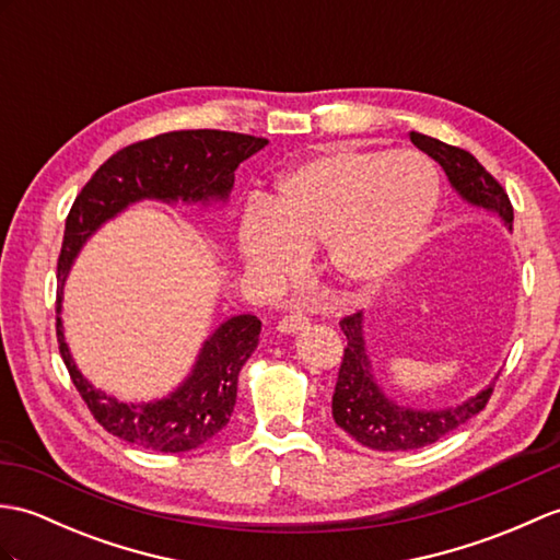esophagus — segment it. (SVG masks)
<instances>
[{
  "label": "esophagus",
  "instance_id": "obj_1",
  "mask_svg": "<svg viewBox=\"0 0 560 560\" xmlns=\"http://www.w3.org/2000/svg\"><path fill=\"white\" fill-rule=\"evenodd\" d=\"M307 324H310V319L303 315V312H289V315H283V317L279 319V331H283V334H295V331L305 329Z\"/></svg>",
  "mask_w": 560,
  "mask_h": 560
}]
</instances>
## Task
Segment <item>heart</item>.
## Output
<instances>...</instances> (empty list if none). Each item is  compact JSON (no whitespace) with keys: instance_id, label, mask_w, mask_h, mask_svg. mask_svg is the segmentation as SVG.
Instances as JSON below:
<instances>
[{"instance_id":"b5f03b06","label":"heart","mask_w":560,"mask_h":560,"mask_svg":"<svg viewBox=\"0 0 560 560\" xmlns=\"http://www.w3.org/2000/svg\"><path fill=\"white\" fill-rule=\"evenodd\" d=\"M436 200L439 176L420 152L334 148L283 174L275 202H248L238 250L255 279L283 283L322 245L336 283L370 291L418 253Z\"/></svg>"}]
</instances>
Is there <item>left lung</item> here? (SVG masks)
Listing matches in <instances>:
<instances>
[{"label": "left lung", "instance_id": "8db88e82", "mask_svg": "<svg viewBox=\"0 0 560 560\" xmlns=\"http://www.w3.org/2000/svg\"><path fill=\"white\" fill-rule=\"evenodd\" d=\"M410 140L415 148H420L441 164L451 186L458 190L463 200L497 212L503 224L513 229V205L509 192L470 152L415 131L410 133ZM341 331L346 334L348 346L343 350L339 380H336L331 396V415L334 422L358 444L372 451L422 448L470 422L475 415L487 408L493 384L482 388L477 396L463 400L460 406L444 410H415L398 406L396 400L384 396L372 374V362L368 358L365 339H362V312L343 317Z\"/></svg>", "mask_w": 560, "mask_h": 560}]
</instances>
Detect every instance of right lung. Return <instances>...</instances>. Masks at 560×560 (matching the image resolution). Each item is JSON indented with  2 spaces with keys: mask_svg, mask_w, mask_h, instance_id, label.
Instances as JSON below:
<instances>
[{
  "mask_svg": "<svg viewBox=\"0 0 560 560\" xmlns=\"http://www.w3.org/2000/svg\"><path fill=\"white\" fill-rule=\"evenodd\" d=\"M267 138L214 131H172L133 142L104 162L67 217L63 243L57 262V341L71 382L85 400L93 418L128 444L160 453H184L202 446L226 427L238 394V372L253 355L262 322L255 315L226 319L205 341L188 380L172 396L152 402H119L97 392L75 370L61 331V289L78 250L104 221L138 200L164 202H210L226 200L233 186V172Z\"/></svg>",
  "mask_w": 560,
  "mask_h": 560,
  "instance_id": "add662e5",
  "label": "right lung"
}]
</instances>
